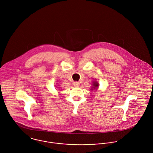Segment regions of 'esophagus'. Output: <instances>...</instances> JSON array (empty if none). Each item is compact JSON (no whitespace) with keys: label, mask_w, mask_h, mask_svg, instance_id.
I'll use <instances>...</instances> for the list:
<instances>
[{"label":"esophagus","mask_w":153,"mask_h":153,"mask_svg":"<svg viewBox=\"0 0 153 153\" xmlns=\"http://www.w3.org/2000/svg\"><path fill=\"white\" fill-rule=\"evenodd\" d=\"M73 85H74V86H75V87H79V82H74V83H73Z\"/></svg>","instance_id":"34e87169"}]
</instances>
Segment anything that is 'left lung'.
<instances>
[{"label": "left lung", "instance_id": "8db88e82", "mask_svg": "<svg viewBox=\"0 0 153 153\" xmlns=\"http://www.w3.org/2000/svg\"><path fill=\"white\" fill-rule=\"evenodd\" d=\"M94 85V88H94L93 89H96V88H97L98 87V86H99V85H98V83L97 82H94V83L93 84Z\"/></svg>", "mask_w": 153, "mask_h": 153}]
</instances>
